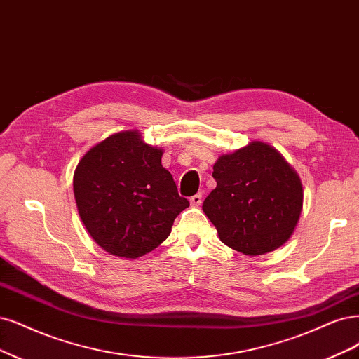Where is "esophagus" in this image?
I'll return each instance as SVG.
<instances>
[{
	"instance_id": "esophagus-1",
	"label": "esophagus",
	"mask_w": 359,
	"mask_h": 359,
	"mask_svg": "<svg viewBox=\"0 0 359 359\" xmlns=\"http://www.w3.org/2000/svg\"><path fill=\"white\" fill-rule=\"evenodd\" d=\"M190 203H191V206H194V208L199 206V205L202 203V193H197V194L191 196V197H190Z\"/></svg>"
}]
</instances>
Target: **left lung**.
<instances>
[{"label": "left lung", "mask_w": 359, "mask_h": 359, "mask_svg": "<svg viewBox=\"0 0 359 359\" xmlns=\"http://www.w3.org/2000/svg\"><path fill=\"white\" fill-rule=\"evenodd\" d=\"M217 187L203 212L222 243L245 255L278 250L294 233L303 208V185L294 168L271 145L252 141L214 165Z\"/></svg>", "instance_id": "8db88e82"}]
</instances>
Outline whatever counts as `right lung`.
<instances>
[{"label": "right lung", "instance_id": "right-lung-1", "mask_svg": "<svg viewBox=\"0 0 359 359\" xmlns=\"http://www.w3.org/2000/svg\"><path fill=\"white\" fill-rule=\"evenodd\" d=\"M163 148L138 130L109 135L74 172V196L92 239L111 255L138 258L162 243L190 203L162 166Z\"/></svg>", "mask_w": 359, "mask_h": 359}]
</instances>
